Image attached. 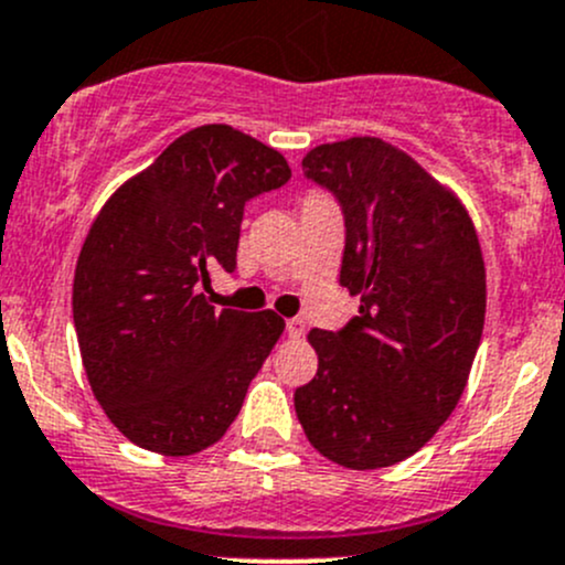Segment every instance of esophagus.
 <instances>
[{"label":"esophagus","instance_id":"34e87169","mask_svg":"<svg viewBox=\"0 0 565 565\" xmlns=\"http://www.w3.org/2000/svg\"><path fill=\"white\" fill-rule=\"evenodd\" d=\"M287 333H289V339H300V335L306 333V322L300 317H292V319H287Z\"/></svg>","mask_w":565,"mask_h":565}]
</instances>
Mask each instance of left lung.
<instances>
[{
  "label": "left lung",
  "mask_w": 565,
  "mask_h": 565,
  "mask_svg": "<svg viewBox=\"0 0 565 565\" xmlns=\"http://www.w3.org/2000/svg\"><path fill=\"white\" fill-rule=\"evenodd\" d=\"M303 174L339 199V281L361 309L339 333H309L319 366L295 413L335 465L391 467L435 437L470 377L487 315L476 226L454 191L377 136L315 147Z\"/></svg>",
  "instance_id": "obj_1"
}]
</instances>
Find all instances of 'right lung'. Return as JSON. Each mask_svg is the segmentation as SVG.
I'll return each mask as SVG.
<instances>
[{
  "mask_svg": "<svg viewBox=\"0 0 565 565\" xmlns=\"http://www.w3.org/2000/svg\"><path fill=\"white\" fill-rule=\"evenodd\" d=\"M292 177L230 125L174 139L111 193L73 278L84 372L114 426L147 451L191 457L226 435L284 333L276 311L210 306V270L237 265L248 199Z\"/></svg>",
  "mask_w": 565,
  "mask_h": 565,
  "instance_id": "add662e5",
  "label": "right lung"
}]
</instances>
